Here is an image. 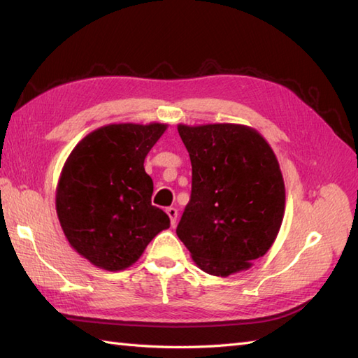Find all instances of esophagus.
<instances>
[{"instance_id":"obj_1","label":"esophagus","mask_w":358,"mask_h":358,"mask_svg":"<svg viewBox=\"0 0 358 358\" xmlns=\"http://www.w3.org/2000/svg\"><path fill=\"white\" fill-rule=\"evenodd\" d=\"M166 214L169 215V218H171V224L175 226V223H177V217H178L177 209H175V208H167L166 209Z\"/></svg>"}]
</instances>
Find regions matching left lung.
I'll list each match as a JSON object with an SVG mask.
<instances>
[{
    "label": "left lung",
    "instance_id": "8db88e82",
    "mask_svg": "<svg viewBox=\"0 0 358 358\" xmlns=\"http://www.w3.org/2000/svg\"><path fill=\"white\" fill-rule=\"evenodd\" d=\"M178 134L191 157V201L178 238L201 271L229 277L248 271L275 241L285 215V181L269 143L235 123L189 126Z\"/></svg>",
    "mask_w": 358,
    "mask_h": 358
}]
</instances>
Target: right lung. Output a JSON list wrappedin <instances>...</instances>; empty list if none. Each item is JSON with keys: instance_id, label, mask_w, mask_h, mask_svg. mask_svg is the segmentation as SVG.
Listing matches in <instances>:
<instances>
[{"instance_id": "add662e5", "label": "right lung", "mask_w": 358, "mask_h": 358, "mask_svg": "<svg viewBox=\"0 0 358 358\" xmlns=\"http://www.w3.org/2000/svg\"><path fill=\"white\" fill-rule=\"evenodd\" d=\"M166 123H113L89 132L72 149L59 173L55 209L75 252L104 271L138 262L171 220L150 196L154 181L144 158Z\"/></svg>"}]
</instances>
